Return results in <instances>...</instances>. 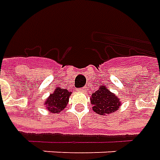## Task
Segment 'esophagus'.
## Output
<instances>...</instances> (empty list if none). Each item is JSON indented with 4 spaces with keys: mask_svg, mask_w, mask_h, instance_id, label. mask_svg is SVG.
<instances>
[{
    "mask_svg": "<svg viewBox=\"0 0 160 160\" xmlns=\"http://www.w3.org/2000/svg\"><path fill=\"white\" fill-rule=\"evenodd\" d=\"M77 91H78V92H86L87 89L86 88H82V89H77Z\"/></svg>",
    "mask_w": 160,
    "mask_h": 160,
    "instance_id": "esophagus-1",
    "label": "esophagus"
}]
</instances>
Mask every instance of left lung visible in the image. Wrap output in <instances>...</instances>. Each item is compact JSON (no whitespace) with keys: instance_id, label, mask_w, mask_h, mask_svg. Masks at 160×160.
<instances>
[{"instance_id":"left-lung-1","label":"left lung","mask_w":160,"mask_h":160,"mask_svg":"<svg viewBox=\"0 0 160 160\" xmlns=\"http://www.w3.org/2000/svg\"><path fill=\"white\" fill-rule=\"evenodd\" d=\"M91 104L92 105L93 111L101 115L113 113L122 105L120 98L107 89L105 85L100 86L98 91L92 93Z\"/></svg>"}]
</instances>
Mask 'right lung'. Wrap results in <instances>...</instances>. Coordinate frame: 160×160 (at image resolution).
Wrapping results in <instances>:
<instances>
[{
    "label": "right lung",
    "mask_w": 160,
    "mask_h": 160,
    "mask_svg": "<svg viewBox=\"0 0 160 160\" xmlns=\"http://www.w3.org/2000/svg\"><path fill=\"white\" fill-rule=\"evenodd\" d=\"M71 92L67 89H61L56 87L54 92L50 94V96L46 99L45 105L48 111L53 113H59L66 108Z\"/></svg>",
    "instance_id": "1"
}]
</instances>
